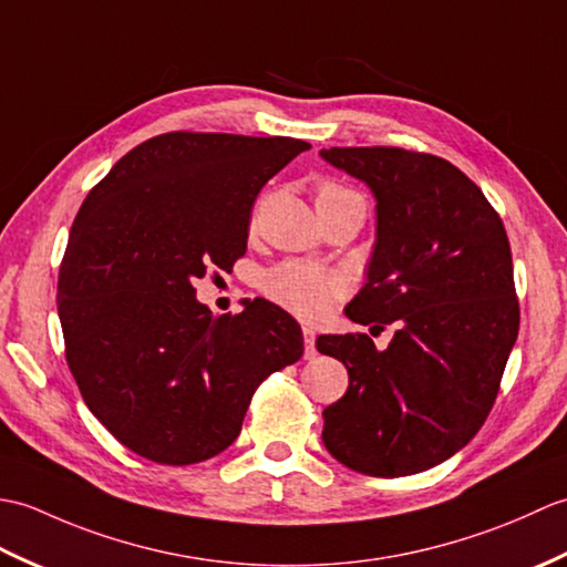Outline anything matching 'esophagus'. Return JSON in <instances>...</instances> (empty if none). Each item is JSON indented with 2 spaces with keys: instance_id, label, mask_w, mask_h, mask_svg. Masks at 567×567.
<instances>
[{
  "instance_id": "obj_1",
  "label": "esophagus",
  "mask_w": 567,
  "mask_h": 567,
  "mask_svg": "<svg viewBox=\"0 0 567 567\" xmlns=\"http://www.w3.org/2000/svg\"><path fill=\"white\" fill-rule=\"evenodd\" d=\"M315 341H317V333H315V329H311V327H305V358H315V355H317Z\"/></svg>"
}]
</instances>
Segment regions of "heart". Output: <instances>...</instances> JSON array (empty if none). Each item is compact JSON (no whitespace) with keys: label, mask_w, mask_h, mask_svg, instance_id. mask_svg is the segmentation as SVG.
<instances>
[{"label":"heart","mask_w":567,"mask_h":567,"mask_svg":"<svg viewBox=\"0 0 567 567\" xmlns=\"http://www.w3.org/2000/svg\"><path fill=\"white\" fill-rule=\"evenodd\" d=\"M343 197L360 195L341 183H331V179L317 185V204ZM260 290L270 302L297 317L321 319L348 292V280L341 272L323 268L319 262L282 260L260 275Z\"/></svg>","instance_id":"obj_1"}]
</instances>
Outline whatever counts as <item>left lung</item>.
<instances>
[{"mask_svg": "<svg viewBox=\"0 0 567 567\" xmlns=\"http://www.w3.org/2000/svg\"><path fill=\"white\" fill-rule=\"evenodd\" d=\"M321 158L378 199L368 282L346 317L396 327L384 351L368 333L319 336V353L348 370L321 439L355 473L414 475L467 445L497 400L519 333L509 238L483 189L439 155L372 146Z\"/></svg>", "mask_w": 567, "mask_h": 567, "instance_id": "8db88e82", "label": "left lung"}]
</instances>
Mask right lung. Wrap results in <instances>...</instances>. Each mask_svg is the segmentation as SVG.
<instances>
[{"instance_id": "1", "label": "right lung", "mask_w": 567, "mask_h": 567, "mask_svg": "<svg viewBox=\"0 0 567 567\" xmlns=\"http://www.w3.org/2000/svg\"><path fill=\"white\" fill-rule=\"evenodd\" d=\"M309 148L287 136L171 131L128 151L82 202L58 317L84 404L128 451L163 465L219 455L258 384L302 358L287 311L258 297L214 317L195 280L234 268L258 192Z\"/></svg>"}]
</instances>
